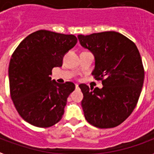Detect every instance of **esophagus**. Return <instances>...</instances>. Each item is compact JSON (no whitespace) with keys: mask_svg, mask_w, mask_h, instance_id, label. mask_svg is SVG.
<instances>
[{"mask_svg":"<svg viewBox=\"0 0 154 154\" xmlns=\"http://www.w3.org/2000/svg\"><path fill=\"white\" fill-rule=\"evenodd\" d=\"M79 88V85H75V88Z\"/></svg>","mask_w":154,"mask_h":154,"instance_id":"34e87169","label":"esophagus"}]
</instances>
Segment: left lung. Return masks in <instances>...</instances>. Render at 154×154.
I'll list each match as a JSON object with an SVG mask.
<instances>
[{
  "instance_id": "obj_1",
  "label": "left lung",
  "mask_w": 154,
  "mask_h": 154,
  "mask_svg": "<svg viewBox=\"0 0 154 154\" xmlns=\"http://www.w3.org/2000/svg\"><path fill=\"white\" fill-rule=\"evenodd\" d=\"M79 43L94 56L92 75L102 88L81 84L85 119L102 129L122 124L136 106L144 79L140 51L133 42L115 31L78 35Z\"/></svg>"
}]
</instances>
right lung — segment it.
Here are the masks:
<instances>
[{"label": "right lung", "instance_id": "obj_1", "mask_svg": "<svg viewBox=\"0 0 154 154\" xmlns=\"http://www.w3.org/2000/svg\"><path fill=\"white\" fill-rule=\"evenodd\" d=\"M77 43L72 34L38 30L27 36L11 57L9 82L11 99L28 123L50 127L62 118L72 82L58 84L50 75L62 66L64 56Z\"/></svg>", "mask_w": 154, "mask_h": 154}]
</instances>
